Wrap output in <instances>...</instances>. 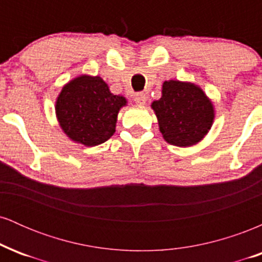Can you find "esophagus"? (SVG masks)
I'll list each match as a JSON object with an SVG mask.
<instances>
[{"mask_svg": "<svg viewBox=\"0 0 262 262\" xmlns=\"http://www.w3.org/2000/svg\"><path fill=\"white\" fill-rule=\"evenodd\" d=\"M134 102L137 104H139V106H144V104L146 103L145 93H143V92L135 93V95H134Z\"/></svg>", "mask_w": 262, "mask_h": 262, "instance_id": "obj_1", "label": "esophagus"}]
</instances>
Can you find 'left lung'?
Instances as JSON below:
<instances>
[{"label": "left lung", "instance_id": "left-lung-1", "mask_svg": "<svg viewBox=\"0 0 262 262\" xmlns=\"http://www.w3.org/2000/svg\"><path fill=\"white\" fill-rule=\"evenodd\" d=\"M151 108L162 138L180 148L200 143L215 117L212 100L200 86L188 81H165L161 97L152 102Z\"/></svg>", "mask_w": 262, "mask_h": 262}]
</instances>
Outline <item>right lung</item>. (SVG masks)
<instances>
[{
	"label": "right lung",
	"instance_id": "add662e5",
	"mask_svg": "<svg viewBox=\"0 0 262 262\" xmlns=\"http://www.w3.org/2000/svg\"><path fill=\"white\" fill-rule=\"evenodd\" d=\"M127 103L124 96L110 91L102 77L82 74L62 86L55 114L69 139L92 148L114 134L119 111Z\"/></svg>",
	"mask_w": 262,
	"mask_h": 262
}]
</instances>
